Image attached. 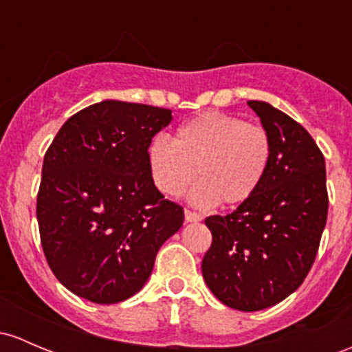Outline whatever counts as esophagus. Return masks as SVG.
<instances>
[{"label": "esophagus", "instance_id": "1", "mask_svg": "<svg viewBox=\"0 0 352 352\" xmlns=\"http://www.w3.org/2000/svg\"><path fill=\"white\" fill-rule=\"evenodd\" d=\"M199 221H202L201 214L186 209V223H199Z\"/></svg>", "mask_w": 352, "mask_h": 352}]
</instances>
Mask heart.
Listing matches in <instances>:
<instances>
[{
    "label": "heart",
    "instance_id": "1",
    "mask_svg": "<svg viewBox=\"0 0 352 352\" xmlns=\"http://www.w3.org/2000/svg\"><path fill=\"white\" fill-rule=\"evenodd\" d=\"M272 158V140L260 124L223 113H204L177 129L173 142L155 138L148 164L157 187L179 197L195 180L197 206L232 207L250 201L263 182Z\"/></svg>",
    "mask_w": 352,
    "mask_h": 352
}]
</instances>
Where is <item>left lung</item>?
Instances as JSON below:
<instances>
[{
    "instance_id": "1",
    "label": "left lung",
    "mask_w": 352,
    "mask_h": 352,
    "mask_svg": "<svg viewBox=\"0 0 352 352\" xmlns=\"http://www.w3.org/2000/svg\"><path fill=\"white\" fill-rule=\"evenodd\" d=\"M272 140L256 194L228 216H209L202 260L207 287L224 305L256 312L294 294L312 268L327 221L322 151L305 128L265 101H248Z\"/></svg>"
}]
</instances>
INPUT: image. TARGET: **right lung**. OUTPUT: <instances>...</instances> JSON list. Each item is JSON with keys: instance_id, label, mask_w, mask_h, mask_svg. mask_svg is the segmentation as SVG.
Wrapping results in <instances>:
<instances>
[{"instance_id": "obj_1", "label": "right lung", "mask_w": 352, "mask_h": 352, "mask_svg": "<svg viewBox=\"0 0 352 352\" xmlns=\"http://www.w3.org/2000/svg\"><path fill=\"white\" fill-rule=\"evenodd\" d=\"M172 111L101 101L70 116L43 157L36 219L47 263L72 294L118 303L143 288L184 209L155 187L151 138Z\"/></svg>"}]
</instances>
